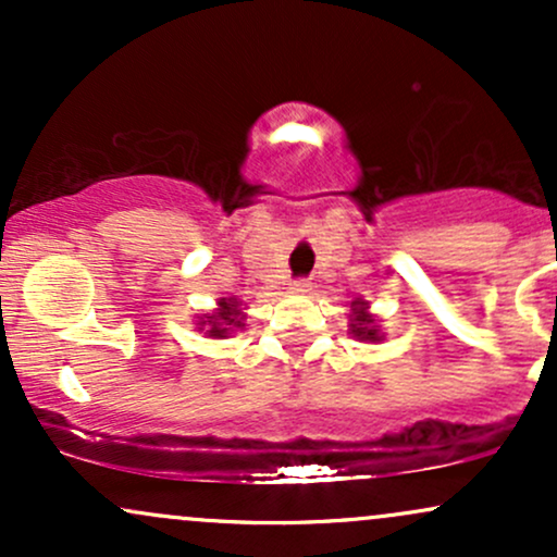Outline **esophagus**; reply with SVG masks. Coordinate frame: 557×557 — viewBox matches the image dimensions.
<instances>
[{
  "instance_id": "1",
  "label": "esophagus",
  "mask_w": 557,
  "mask_h": 557,
  "mask_svg": "<svg viewBox=\"0 0 557 557\" xmlns=\"http://www.w3.org/2000/svg\"><path fill=\"white\" fill-rule=\"evenodd\" d=\"M290 290L293 293H309L311 283L306 277H298V280H293V283H290Z\"/></svg>"
}]
</instances>
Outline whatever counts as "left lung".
<instances>
[{
  "label": "left lung",
  "instance_id": "8db88e82",
  "mask_svg": "<svg viewBox=\"0 0 557 557\" xmlns=\"http://www.w3.org/2000/svg\"><path fill=\"white\" fill-rule=\"evenodd\" d=\"M354 314V324H350L354 337H359V341H380V332H376L374 319L367 314V304H363V300H356Z\"/></svg>",
  "mask_w": 557,
  "mask_h": 557
}]
</instances>
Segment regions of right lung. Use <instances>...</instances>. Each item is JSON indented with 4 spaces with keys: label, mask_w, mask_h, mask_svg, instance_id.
I'll list each match as a JSON object with an SVG mask.
<instances>
[{
    "label": "right lung",
    "mask_w": 557,
    "mask_h": 557,
    "mask_svg": "<svg viewBox=\"0 0 557 557\" xmlns=\"http://www.w3.org/2000/svg\"><path fill=\"white\" fill-rule=\"evenodd\" d=\"M240 319H243V314H240L238 304H235V300L222 298L220 311H214L212 317H201L198 327L207 330L209 337H225L233 327H240Z\"/></svg>",
    "instance_id": "obj_1"
}]
</instances>
